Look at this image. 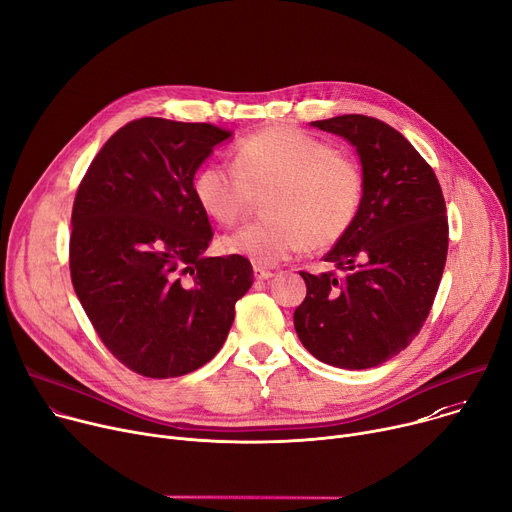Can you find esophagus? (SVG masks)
<instances>
[{
    "mask_svg": "<svg viewBox=\"0 0 512 512\" xmlns=\"http://www.w3.org/2000/svg\"><path fill=\"white\" fill-rule=\"evenodd\" d=\"M254 277H256V281H268L274 277V272L268 268H262V266H254Z\"/></svg>",
    "mask_w": 512,
    "mask_h": 512,
    "instance_id": "esophagus-1",
    "label": "esophagus"
}]
</instances>
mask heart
Listing matches in <instances>:
<instances>
[{"label":"heart","instance_id":"obj_1","mask_svg":"<svg viewBox=\"0 0 512 512\" xmlns=\"http://www.w3.org/2000/svg\"><path fill=\"white\" fill-rule=\"evenodd\" d=\"M190 188L196 205L219 225H233L266 196L262 211L268 219L223 235L221 250L270 266L309 246L338 244L359 217L365 176L348 153L283 125L244 137L233 164L196 168Z\"/></svg>","mask_w":512,"mask_h":512}]
</instances>
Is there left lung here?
Instances as JSON below:
<instances>
[{
    "instance_id": "1",
    "label": "left lung",
    "mask_w": 512,
    "mask_h": 512,
    "mask_svg": "<svg viewBox=\"0 0 512 512\" xmlns=\"http://www.w3.org/2000/svg\"><path fill=\"white\" fill-rule=\"evenodd\" d=\"M357 147L365 196L357 221L311 274L295 309L301 344L322 363L371 369L402 352L424 326L441 285L449 223L435 170L387 123L342 114L311 123Z\"/></svg>"
}]
</instances>
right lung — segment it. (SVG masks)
I'll return each instance as SVG.
<instances>
[{
  "label": "right lung",
  "instance_id": "1",
  "mask_svg": "<svg viewBox=\"0 0 512 512\" xmlns=\"http://www.w3.org/2000/svg\"><path fill=\"white\" fill-rule=\"evenodd\" d=\"M231 131L145 116L116 131L75 192L69 270L77 299L110 355L168 379L223 346L235 301L254 283L248 258L203 252L209 217L192 174Z\"/></svg>",
  "mask_w": 512,
  "mask_h": 512
}]
</instances>
